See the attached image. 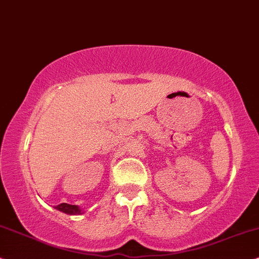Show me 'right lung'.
<instances>
[{
	"instance_id": "right-lung-1",
	"label": "right lung",
	"mask_w": 259,
	"mask_h": 259,
	"mask_svg": "<svg viewBox=\"0 0 259 259\" xmlns=\"http://www.w3.org/2000/svg\"><path fill=\"white\" fill-rule=\"evenodd\" d=\"M57 209H59V211L64 212V213H67V214H81V209L78 207V206L75 205H70V204H60L58 205Z\"/></svg>"
}]
</instances>
